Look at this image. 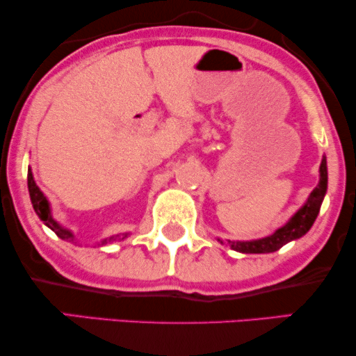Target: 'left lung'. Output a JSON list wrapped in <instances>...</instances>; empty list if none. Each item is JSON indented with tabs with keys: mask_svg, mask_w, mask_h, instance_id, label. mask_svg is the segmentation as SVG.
<instances>
[{
	"mask_svg": "<svg viewBox=\"0 0 356 356\" xmlns=\"http://www.w3.org/2000/svg\"><path fill=\"white\" fill-rule=\"evenodd\" d=\"M319 183L313 191H311L308 201L305 202V206L285 223L284 227H280L279 230H275L270 236L261 238V240H252V241H228L232 250L238 252H246V254H261V252H274L280 250L282 246L286 243L298 240L309 232V228L313 227V223L318 217L321 204L327 191V162L325 157H323L319 167ZM223 243V241H220Z\"/></svg>",
	"mask_w": 356,
	"mask_h": 356,
	"instance_id": "1",
	"label": "left lung"
}]
</instances>
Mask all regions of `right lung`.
I'll return each mask as SVG.
<instances>
[{
  "label": "right lung",
  "mask_w": 356,
  "mask_h": 356,
  "mask_svg": "<svg viewBox=\"0 0 356 356\" xmlns=\"http://www.w3.org/2000/svg\"><path fill=\"white\" fill-rule=\"evenodd\" d=\"M27 186H29V194H31V201H32V206H33V211L38 217H40V220L45 223V225L50 228L56 233L58 236L61 238V240H67V241H72L74 240V235L70 230H66V228H63L60 223H58L55 218L51 217V212H50V202L47 201V197L43 196V193L40 191V188L37 186L35 181H33V175H32V170L29 168L27 172ZM120 235L116 236H110L108 240H104L102 241V245H105V243L108 241H113L118 238ZM128 236V233H124L123 238Z\"/></svg>",
  "instance_id": "1"
}]
</instances>
